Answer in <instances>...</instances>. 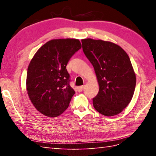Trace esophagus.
<instances>
[{
  "instance_id": "1",
  "label": "esophagus",
  "mask_w": 156,
  "mask_h": 156,
  "mask_svg": "<svg viewBox=\"0 0 156 156\" xmlns=\"http://www.w3.org/2000/svg\"><path fill=\"white\" fill-rule=\"evenodd\" d=\"M84 87V86H80V87H77V90H78V91H79V92L82 91L83 90Z\"/></svg>"
}]
</instances>
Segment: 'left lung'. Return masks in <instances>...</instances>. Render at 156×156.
<instances>
[{
	"label": "left lung",
	"mask_w": 156,
	"mask_h": 156,
	"mask_svg": "<svg viewBox=\"0 0 156 156\" xmlns=\"http://www.w3.org/2000/svg\"><path fill=\"white\" fill-rule=\"evenodd\" d=\"M81 41L99 84L98 94L93 98L94 107L108 117L119 114L135 91L136 77L130 58L122 47L112 42L91 38Z\"/></svg>",
	"instance_id": "left-lung-1"
}]
</instances>
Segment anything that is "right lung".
I'll return each instance as SVG.
<instances>
[{
	"mask_svg": "<svg viewBox=\"0 0 156 156\" xmlns=\"http://www.w3.org/2000/svg\"><path fill=\"white\" fill-rule=\"evenodd\" d=\"M81 47L78 39H53L44 44L31 60L26 89L31 103L44 115L57 117L69 105L75 91L69 85L66 66Z\"/></svg>",
	"mask_w": 156,
	"mask_h": 156,
	"instance_id": "obj_1",
	"label": "right lung"
}]
</instances>
